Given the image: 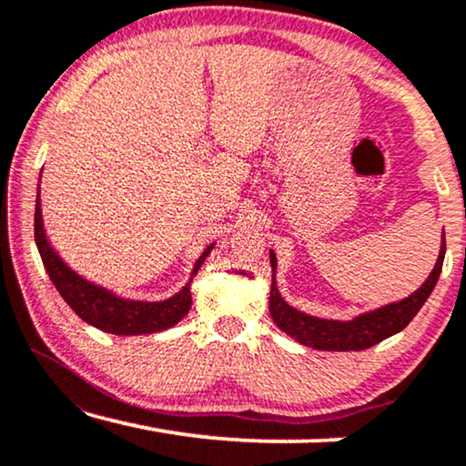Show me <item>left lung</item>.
<instances>
[{
  "mask_svg": "<svg viewBox=\"0 0 466 466\" xmlns=\"http://www.w3.org/2000/svg\"><path fill=\"white\" fill-rule=\"evenodd\" d=\"M445 257V235L441 239V250H439L437 263L432 267L431 276L410 297L400 301L381 305L378 309L359 314L352 320H327V318L309 316L289 305L279 295L276 282L278 258L276 252L269 250L271 263V292H269V314L279 330L290 335L292 339L303 343V346L324 350V352H359L375 346V343L388 339L399 330H403L413 320L420 308L431 297L439 276H441Z\"/></svg>",
  "mask_w": 466,
  "mask_h": 466,
  "instance_id": "obj_1",
  "label": "left lung"
}]
</instances>
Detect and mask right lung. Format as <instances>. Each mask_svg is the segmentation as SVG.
Here are the masks:
<instances>
[{
    "mask_svg": "<svg viewBox=\"0 0 466 466\" xmlns=\"http://www.w3.org/2000/svg\"><path fill=\"white\" fill-rule=\"evenodd\" d=\"M42 177V174H40ZM35 246L40 250L42 263L46 267L48 278L66 299V303L78 314L82 320L93 324L95 329L112 335H148L158 330L171 329L188 314L193 297H190V282L201 269L203 260L212 252L214 244H209L190 271L188 282L177 290L174 297L165 301H136V299L118 297L116 292L104 289V286L88 282L80 273H76L66 260H63L44 231L40 190L35 197Z\"/></svg>",
    "mask_w": 466,
    "mask_h": 466,
    "instance_id": "right-lung-1",
    "label": "right lung"
}]
</instances>
